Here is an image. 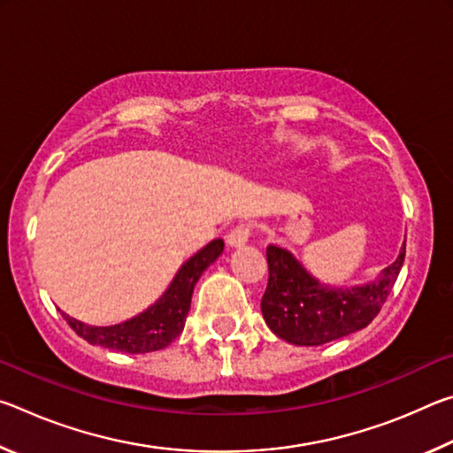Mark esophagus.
Returning a JSON list of instances; mask_svg holds the SVG:
<instances>
[{"mask_svg": "<svg viewBox=\"0 0 453 453\" xmlns=\"http://www.w3.org/2000/svg\"><path fill=\"white\" fill-rule=\"evenodd\" d=\"M250 232H251V229H250L248 224L235 226V227L232 229V232H229V234L226 235V242H227L229 248H242V245L248 243Z\"/></svg>", "mask_w": 453, "mask_h": 453, "instance_id": "34e87169", "label": "esophagus"}]
</instances>
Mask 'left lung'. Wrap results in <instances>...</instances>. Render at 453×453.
I'll return each mask as SVG.
<instances>
[{
	"label": "left lung",
	"mask_w": 453,
	"mask_h": 453,
	"mask_svg": "<svg viewBox=\"0 0 453 453\" xmlns=\"http://www.w3.org/2000/svg\"><path fill=\"white\" fill-rule=\"evenodd\" d=\"M267 280L262 313L267 327L294 346H321L372 324L400 275L405 242L394 264L364 286L332 288L305 270L280 245H267Z\"/></svg>",
	"instance_id": "obj_1"
}]
</instances>
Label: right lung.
<instances>
[{
  "label": "right lung",
  "mask_w": 453,
  "mask_h": 453,
  "mask_svg": "<svg viewBox=\"0 0 453 453\" xmlns=\"http://www.w3.org/2000/svg\"><path fill=\"white\" fill-rule=\"evenodd\" d=\"M224 251V240H213L183 264L159 300L132 319L116 326H88L64 313L67 324L91 346L124 354H148L170 346L183 332L194 288L208 267Z\"/></svg>",
  "instance_id": "obj_1"
}]
</instances>
